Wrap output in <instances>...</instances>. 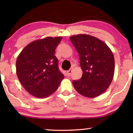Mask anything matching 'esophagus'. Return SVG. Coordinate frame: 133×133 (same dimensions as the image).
Masks as SVG:
<instances>
[{"label": "esophagus", "instance_id": "obj_1", "mask_svg": "<svg viewBox=\"0 0 133 133\" xmlns=\"http://www.w3.org/2000/svg\"><path fill=\"white\" fill-rule=\"evenodd\" d=\"M71 72H72V69H70V70H69L68 71H67V72H66L67 76H70L71 74Z\"/></svg>", "mask_w": 133, "mask_h": 133}]
</instances>
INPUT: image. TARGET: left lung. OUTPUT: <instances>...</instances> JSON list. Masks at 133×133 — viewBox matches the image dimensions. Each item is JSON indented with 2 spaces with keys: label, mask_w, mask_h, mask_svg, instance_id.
I'll return each instance as SVG.
<instances>
[{
  "label": "left lung",
  "mask_w": 133,
  "mask_h": 133,
  "mask_svg": "<svg viewBox=\"0 0 133 133\" xmlns=\"http://www.w3.org/2000/svg\"><path fill=\"white\" fill-rule=\"evenodd\" d=\"M70 39L79 53L83 72L81 79L74 81L72 85L85 97H97L108 89L113 79V54L106 43L94 36L81 34Z\"/></svg>",
  "instance_id": "obj_1"
}]
</instances>
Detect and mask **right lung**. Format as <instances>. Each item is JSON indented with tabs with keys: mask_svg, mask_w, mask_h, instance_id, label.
Listing matches in <instances>:
<instances>
[{
	"mask_svg": "<svg viewBox=\"0 0 133 133\" xmlns=\"http://www.w3.org/2000/svg\"><path fill=\"white\" fill-rule=\"evenodd\" d=\"M62 37H46L27 45L16 61V74L20 82L30 94L45 98L57 90L64 76L54 55Z\"/></svg>",
	"mask_w": 133,
	"mask_h": 133,
	"instance_id": "right-lung-1",
	"label": "right lung"
}]
</instances>
